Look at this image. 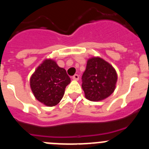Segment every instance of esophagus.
<instances>
[{"instance_id":"34e87169","label":"esophagus","mask_w":149,"mask_h":149,"mask_svg":"<svg viewBox=\"0 0 149 149\" xmlns=\"http://www.w3.org/2000/svg\"><path fill=\"white\" fill-rule=\"evenodd\" d=\"M72 79H73L74 81H78V80H79V75H78V74H74V75L72 77Z\"/></svg>"}]
</instances>
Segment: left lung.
I'll return each mask as SVG.
<instances>
[{"instance_id":"left-lung-1","label":"left lung","mask_w":149,"mask_h":149,"mask_svg":"<svg viewBox=\"0 0 149 149\" xmlns=\"http://www.w3.org/2000/svg\"><path fill=\"white\" fill-rule=\"evenodd\" d=\"M117 73L110 63L99 56L89 59L82 76V88L86 99L99 101L113 93Z\"/></svg>"}]
</instances>
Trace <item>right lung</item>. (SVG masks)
Returning a JSON list of instances; mask_svg holds the SVG:
<instances>
[{
  "label": "right lung",
  "instance_id": "1",
  "mask_svg": "<svg viewBox=\"0 0 149 149\" xmlns=\"http://www.w3.org/2000/svg\"><path fill=\"white\" fill-rule=\"evenodd\" d=\"M71 82L66 71L56 61L46 59L36 68L30 80L35 98L42 104L53 107L60 103L66 86Z\"/></svg>",
  "mask_w": 149,
  "mask_h": 149
}]
</instances>
